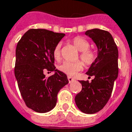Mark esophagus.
Masks as SVG:
<instances>
[{
  "label": "esophagus",
  "mask_w": 132,
  "mask_h": 132,
  "mask_svg": "<svg viewBox=\"0 0 132 132\" xmlns=\"http://www.w3.org/2000/svg\"><path fill=\"white\" fill-rule=\"evenodd\" d=\"M68 80H69V83H71V82H73V81L74 80L71 77H70V76H69V77H68Z\"/></svg>",
  "instance_id": "34e87169"
}]
</instances>
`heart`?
Wrapping results in <instances>:
<instances>
[{
	"mask_svg": "<svg viewBox=\"0 0 132 132\" xmlns=\"http://www.w3.org/2000/svg\"><path fill=\"white\" fill-rule=\"evenodd\" d=\"M74 46L80 51V57L87 66H91L96 61V55L93 50L89 48V43L86 39L77 36L72 40ZM61 43L57 44L53 51L54 58L56 61H59L61 58ZM84 63L81 61H76L74 62L64 61L59 66V71L68 76H73L78 72L83 69Z\"/></svg>",
	"mask_w": 132,
	"mask_h": 132,
	"instance_id": "1",
	"label": "heart"
}]
</instances>
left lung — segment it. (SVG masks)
Wrapping results in <instances>:
<instances>
[{"mask_svg":"<svg viewBox=\"0 0 132 132\" xmlns=\"http://www.w3.org/2000/svg\"><path fill=\"white\" fill-rule=\"evenodd\" d=\"M85 34L98 48V56L86 73L94 76L91 82L80 80L82 90L75 97L78 108L82 113L94 114L108 103L118 75V50L111 34L98 29L88 30Z\"/></svg>","mask_w":132,"mask_h":132,"instance_id":"1","label":"left lung"}]
</instances>
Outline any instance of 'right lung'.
<instances>
[{"label":"right lung","instance_id":"right-lung-1","mask_svg":"<svg viewBox=\"0 0 132 132\" xmlns=\"http://www.w3.org/2000/svg\"><path fill=\"white\" fill-rule=\"evenodd\" d=\"M64 34L47 29H31L17 43L14 75L19 89L28 108L47 113L56 106L57 94L69 83L67 76L54 66L53 51ZM45 70L56 71L48 78Z\"/></svg>","mask_w":132,"mask_h":132}]
</instances>
